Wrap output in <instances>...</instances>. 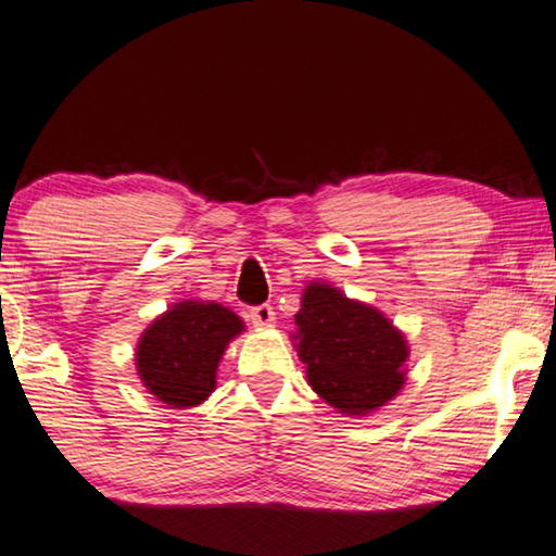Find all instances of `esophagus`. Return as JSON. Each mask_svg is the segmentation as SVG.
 I'll return each mask as SVG.
<instances>
[{"mask_svg": "<svg viewBox=\"0 0 556 556\" xmlns=\"http://www.w3.org/2000/svg\"><path fill=\"white\" fill-rule=\"evenodd\" d=\"M250 321L255 326H269L275 324V308L269 304H260V306H252L250 308Z\"/></svg>", "mask_w": 556, "mask_h": 556, "instance_id": "1", "label": "esophagus"}]
</instances>
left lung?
Instances as JSON below:
<instances>
[{"instance_id":"left-lung-1","label":"left lung","mask_w":556,"mask_h":556,"mask_svg":"<svg viewBox=\"0 0 556 556\" xmlns=\"http://www.w3.org/2000/svg\"><path fill=\"white\" fill-rule=\"evenodd\" d=\"M294 324L308 384L336 409L365 414L402 388L407 341L378 308L328 285H312Z\"/></svg>"}]
</instances>
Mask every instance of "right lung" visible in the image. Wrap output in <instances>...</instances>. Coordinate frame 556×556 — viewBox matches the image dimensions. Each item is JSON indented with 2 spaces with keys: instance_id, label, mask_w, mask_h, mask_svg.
<instances>
[{
  "instance_id": "right-lung-1",
  "label": "right lung",
  "mask_w": 556,
  "mask_h": 556,
  "mask_svg": "<svg viewBox=\"0 0 556 556\" xmlns=\"http://www.w3.org/2000/svg\"><path fill=\"white\" fill-rule=\"evenodd\" d=\"M242 321L220 304L181 301L147 328L137 370L147 390L172 407L201 404L215 388V370Z\"/></svg>"
}]
</instances>
